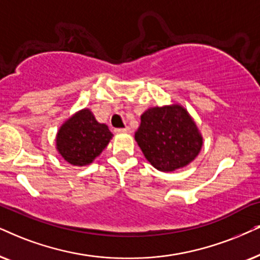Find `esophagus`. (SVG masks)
<instances>
[{"mask_svg":"<svg viewBox=\"0 0 260 260\" xmlns=\"http://www.w3.org/2000/svg\"><path fill=\"white\" fill-rule=\"evenodd\" d=\"M116 133H131V128L126 127V128H119V129L115 131Z\"/></svg>","mask_w":260,"mask_h":260,"instance_id":"1","label":"esophagus"}]
</instances>
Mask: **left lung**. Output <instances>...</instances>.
Listing matches in <instances>:
<instances>
[{
  "label": "left lung",
  "instance_id": "obj_1",
  "mask_svg": "<svg viewBox=\"0 0 260 260\" xmlns=\"http://www.w3.org/2000/svg\"><path fill=\"white\" fill-rule=\"evenodd\" d=\"M136 140L146 159L160 172L182 168L198 156L203 139L180 106L156 107L141 115Z\"/></svg>",
  "mask_w": 260,
  "mask_h": 260
}]
</instances>
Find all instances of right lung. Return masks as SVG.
Wrapping results in <instances>:
<instances>
[{"mask_svg":"<svg viewBox=\"0 0 260 260\" xmlns=\"http://www.w3.org/2000/svg\"><path fill=\"white\" fill-rule=\"evenodd\" d=\"M113 134L107 124L97 122L88 109L79 111L60 128L56 138L58 152L73 166L90 164L106 149Z\"/></svg>","mask_w":260,"mask_h":260,"instance_id":"right-lung-1","label":"right lung"}]
</instances>
